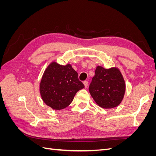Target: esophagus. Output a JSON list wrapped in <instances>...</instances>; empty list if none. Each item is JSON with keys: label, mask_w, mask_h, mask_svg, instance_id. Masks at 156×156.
<instances>
[{"label": "esophagus", "mask_w": 156, "mask_h": 156, "mask_svg": "<svg viewBox=\"0 0 156 156\" xmlns=\"http://www.w3.org/2000/svg\"><path fill=\"white\" fill-rule=\"evenodd\" d=\"M83 84H84V87L87 88V87H88V81H84V82H83Z\"/></svg>", "instance_id": "1"}]
</instances>
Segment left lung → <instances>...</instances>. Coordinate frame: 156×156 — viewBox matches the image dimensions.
Wrapping results in <instances>:
<instances>
[{"label": "left lung", "instance_id": "1", "mask_svg": "<svg viewBox=\"0 0 156 156\" xmlns=\"http://www.w3.org/2000/svg\"><path fill=\"white\" fill-rule=\"evenodd\" d=\"M89 92L98 105L104 108L119 106L126 92V83L116 67L105 69L98 66L89 87Z\"/></svg>", "mask_w": 156, "mask_h": 156}]
</instances>
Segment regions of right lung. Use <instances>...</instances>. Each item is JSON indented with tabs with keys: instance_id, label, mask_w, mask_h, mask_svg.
<instances>
[{
	"instance_id": "add662e5",
	"label": "right lung",
	"mask_w": 156,
	"mask_h": 156,
	"mask_svg": "<svg viewBox=\"0 0 156 156\" xmlns=\"http://www.w3.org/2000/svg\"><path fill=\"white\" fill-rule=\"evenodd\" d=\"M83 88L84 84L72 65H60L55 61L47 67L40 83L42 100L54 110L67 107L76 93Z\"/></svg>"
}]
</instances>
